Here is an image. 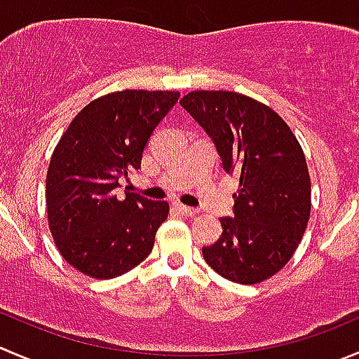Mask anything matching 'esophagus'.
Masks as SVG:
<instances>
[{"label": "esophagus", "mask_w": 359, "mask_h": 359, "mask_svg": "<svg viewBox=\"0 0 359 359\" xmlns=\"http://www.w3.org/2000/svg\"><path fill=\"white\" fill-rule=\"evenodd\" d=\"M175 210L179 212V214L187 215V217H194V215H198V210H196V208L186 207V205H180V203H177V205H175Z\"/></svg>", "instance_id": "34e87169"}]
</instances>
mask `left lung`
Listing matches in <instances>:
<instances>
[{
  "label": "left lung",
  "instance_id": "8db88e82",
  "mask_svg": "<svg viewBox=\"0 0 359 359\" xmlns=\"http://www.w3.org/2000/svg\"><path fill=\"white\" fill-rule=\"evenodd\" d=\"M180 105L210 135L226 172L240 177L235 217L221 219L205 261L233 283H263L286 266L309 224L304 149L276 110L240 93L193 91Z\"/></svg>",
  "mask_w": 359,
  "mask_h": 359
}]
</instances>
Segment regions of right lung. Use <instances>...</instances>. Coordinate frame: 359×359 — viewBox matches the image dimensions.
Masks as SVG:
<instances>
[{"instance_id":"1","label":"right lung","mask_w":359,"mask_h":359,"mask_svg":"<svg viewBox=\"0 0 359 359\" xmlns=\"http://www.w3.org/2000/svg\"><path fill=\"white\" fill-rule=\"evenodd\" d=\"M179 91L109 93L83 107L52 152L47 219L55 247L75 270L114 279L151 254L170 205L138 194L117 196L123 177L140 168L142 152Z\"/></svg>"}]
</instances>
